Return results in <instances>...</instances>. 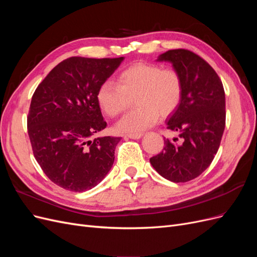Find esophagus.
Masks as SVG:
<instances>
[{"instance_id":"34e87169","label":"esophagus","mask_w":257,"mask_h":257,"mask_svg":"<svg viewBox=\"0 0 257 257\" xmlns=\"http://www.w3.org/2000/svg\"><path fill=\"white\" fill-rule=\"evenodd\" d=\"M143 137V134L142 133H136V134H128V135H125V138H131V139H139Z\"/></svg>"}]
</instances>
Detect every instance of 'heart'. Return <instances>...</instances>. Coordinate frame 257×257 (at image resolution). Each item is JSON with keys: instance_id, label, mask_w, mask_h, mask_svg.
I'll use <instances>...</instances> for the list:
<instances>
[{"instance_id": "b5f03b06", "label": "heart", "mask_w": 257, "mask_h": 257, "mask_svg": "<svg viewBox=\"0 0 257 257\" xmlns=\"http://www.w3.org/2000/svg\"><path fill=\"white\" fill-rule=\"evenodd\" d=\"M118 84L106 80L99 85L96 98L109 116L125 111L134 98L137 105L115 125L120 133L135 134L154 125L161 116L173 113L183 93L181 76L174 68L152 63H136L122 71Z\"/></svg>"}]
</instances>
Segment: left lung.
I'll return each mask as SVG.
<instances>
[{"label": "left lung", "instance_id": "left-lung-1", "mask_svg": "<svg viewBox=\"0 0 257 257\" xmlns=\"http://www.w3.org/2000/svg\"><path fill=\"white\" fill-rule=\"evenodd\" d=\"M158 61L172 63L181 76V102L166 120L181 142L164 138V149L150 163L167 180L188 182L205 172L219 150L226 118L225 92L214 69L190 50H168Z\"/></svg>", "mask_w": 257, "mask_h": 257}]
</instances>
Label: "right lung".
Segmentation results:
<instances>
[{
    "label": "right lung",
    "instance_id": "right-lung-1",
    "mask_svg": "<svg viewBox=\"0 0 257 257\" xmlns=\"http://www.w3.org/2000/svg\"><path fill=\"white\" fill-rule=\"evenodd\" d=\"M123 57L62 61L38 84L28 115L33 154L50 180L65 190L84 192L111 169L121 137H97L107 123L96 94Z\"/></svg>",
    "mask_w": 257,
    "mask_h": 257
}]
</instances>
